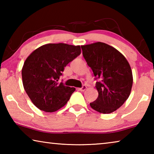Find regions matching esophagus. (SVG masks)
<instances>
[{
	"label": "esophagus",
	"instance_id": "obj_1",
	"mask_svg": "<svg viewBox=\"0 0 154 154\" xmlns=\"http://www.w3.org/2000/svg\"><path fill=\"white\" fill-rule=\"evenodd\" d=\"M86 89H87V87H86V85H83V86L82 88H78V90H80V91H84Z\"/></svg>",
	"mask_w": 154,
	"mask_h": 154
}]
</instances>
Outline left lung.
Wrapping results in <instances>:
<instances>
[{"label":"left lung","instance_id":"8db88e82","mask_svg":"<svg viewBox=\"0 0 154 154\" xmlns=\"http://www.w3.org/2000/svg\"><path fill=\"white\" fill-rule=\"evenodd\" d=\"M84 59L92 70L98 96L90 106L107 114L119 109L131 92L132 73L128 62L116 48L97 42L82 46Z\"/></svg>","mask_w":154,"mask_h":154}]
</instances>
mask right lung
<instances>
[{
    "label": "right lung",
    "mask_w": 154,
    "mask_h": 154,
    "mask_svg": "<svg viewBox=\"0 0 154 154\" xmlns=\"http://www.w3.org/2000/svg\"><path fill=\"white\" fill-rule=\"evenodd\" d=\"M81 54L80 46L49 43L35 49L22 70L26 92L36 107L54 112L66 105L75 88L58 83L64 67Z\"/></svg>",
    "instance_id": "add662e5"
}]
</instances>
